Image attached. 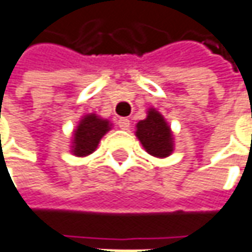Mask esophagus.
I'll use <instances>...</instances> for the list:
<instances>
[{
	"mask_svg": "<svg viewBox=\"0 0 252 252\" xmlns=\"http://www.w3.org/2000/svg\"><path fill=\"white\" fill-rule=\"evenodd\" d=\"M118 126L121 129H128L129 128V120L128 118H120L118 120Z\"/></svg>",
	"mask_w": 252,
	"mask_h": 252,
	"instance_id": "34e87169",
	"label": "esophagus"
}]
</instances>
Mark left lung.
<instances>
[{"mask_svg":"<svg viewBox=\"0 0 252 252\" xmlns=\"http://www.w3.org/2000/svg\"><path fill=\"white\" fill-rule=\"evenodd\" d=\"M135 135L149 155L166 158L173 151V135L168 123L155 108H149L145 120L137 124Z\"/></svg>","mask_w":252,"mask_h":252,"instance_id":"1","label":"left lung"}]
</instances>
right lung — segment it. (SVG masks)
I'll use <instances>...</instances> for the list:
<instances>
[{
    "label": "right lung",
    "instance_id": "add662e5",
    "mask_svg": "<svg viewBox=\"0 0 252 252\" xmlns=\"http://www.w3.org/2000/svg\"><path fill=\"white\" fill-rule=\"evenodd\" d=\"M111 129L108 120L95 114L84 115L73 132L71 152L76 157H87L98 147L100 139Z\"/></svg>",
    "mask_w": 252,
    "mask_h": 252
}]
</instances>
